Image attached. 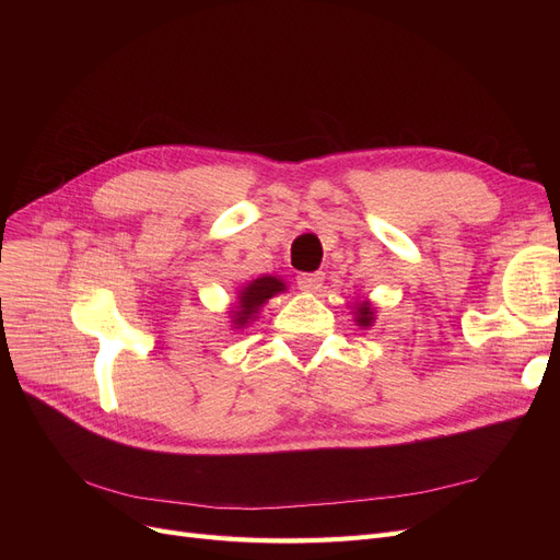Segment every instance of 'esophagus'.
<instances>
[{"label":"esophagus","mask_w":560,"mask_h":560,"mask_svg":"<svg viewBox=\"0 0 560 560\" xmlns=\"http://www.w3.org/2000/svg\"><path fill=\"white\" fill-rule=\"evenodd\" d=\"M322 281H325V277H322L319 272H304L298 277V285L304 292H317L322 288Z\"/></svg>","instance_id":"esophagus-1"}]
</instances>
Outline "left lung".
<instances>
[{"mask_svg": "<svg viewBox=\"0 0 560 560\" xmlns=\"http://www.w3.org/2000/svg\"><path fill=\"white\" fill-rule=\"evenodd\" d=\"M351 313H354V322L361 327V329H370L374 327V319H376V311L372 306V302L368 298L363 300H357L354 304H351Z\"/></svg>", "mask_w": 560, "mask_h": 560, "instance_id": "1", "label": "left lung"}]
</instances>
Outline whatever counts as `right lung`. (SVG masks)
<instances>
[{"label":"right lung","instance_id":"add662e5","mask_svg":"<svg viewBox=\"0 0 560 560\" xmlns=\"http://www.w3.org/2000/svg\"><path fill=\"white\" fill-rule=\"evenodd\" d=\"M285 290H288L285 281L275 275H262V277H256L247 283H243L238 288V298H235L233 306L229 308L231 331H241V329L249 327L252 322H256L260 308Z\"/></svg>","mask_w":560,"mask_h":560}]
</instances>
